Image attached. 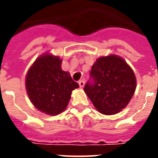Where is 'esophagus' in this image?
Listing matches in <instances>:
<instances>
[{
    "label": "esophagus",
    "instance_id": "obj_1",
    "mask_svg": "<svg viewBox=\"0 0 158 158\" xmlns=\"http://www.w3.org/2000/svg\"><path fill=\"white\" fill-rule=\"evenodd\" d=\"M79 87L83 88V87L85 86V81H84V80H79Z\"/></svg>",
    "mask_w": 158,
    "mask_h": 158
}]
</instances>
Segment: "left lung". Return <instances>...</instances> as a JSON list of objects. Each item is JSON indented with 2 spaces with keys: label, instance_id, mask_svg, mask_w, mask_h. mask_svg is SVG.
<instances>
[{
  "label": "left lung",
  "instance_id": "1",
  "mask_svg": "<svg viewBox=\"0 0 158 158\" xmlns=\"http://www.w3.org/2000/svg\"><path fill=\"white\" fill-rule=\"evenodd\" d=\"M93 84L84 88L96 109L114 115L125 107L136 89V77L130 66L119 56H101L92 65Z\"/></svg>",
  "mask_w": 158,
  "mask_h": 158
}]
</instances>
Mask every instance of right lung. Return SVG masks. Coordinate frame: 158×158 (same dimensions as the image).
Masks as SVG:
<instances>
[{
  "label": "right lung",
  "instance_id": "add662e5",
  "mask_svg": "<svg viewBox=\"0 0 158 158\" xmlns=\"http://www.w3.org/2000/svg\"><path fill=\"white\" fill-rule=\"evenodd\" d=\"M25 87L30 102L37 109L55 116L67 108L72 91L79 88V85L69 72L62 69V59L46 52L29 68Z\"/></svg>",
  "mask_w": 158,
  "mask_h": 158
}]
</instances>
